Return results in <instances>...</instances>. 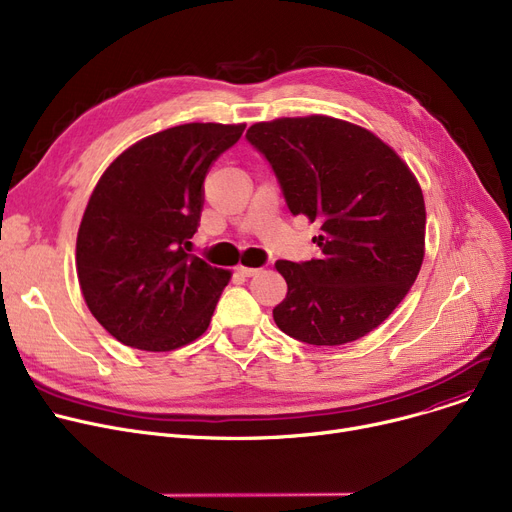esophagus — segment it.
Segmentation results:
<instances>
[{
  "label": "esophagus",
  "instance_id": "34e87169",
  "mask_svg": "<svg viewBox=\"0 0 512 512\" xmlns=\"http://www.w3.org/2000/svg\"><path fill=\"white\" fill-rule=\"evenodd\" d=\"M236 272H238V274H242V276L251 278V276L259 274V267H247V265H238V267H236Z\"/></svg>",
  "mask_w": 512,
  "mask_h": 512
}]
</instances>
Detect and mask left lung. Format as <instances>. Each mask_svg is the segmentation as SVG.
Returning <instances> with one entry per match:
<instances>
[{"mask_svg": "<svg viewBox=\"0 0 512 512\" xmlns=\"http://www.w3.org/2000/svg\"><path fill=\"white\" fill-rule=\"evenodd\" d=\"M247 141L272 166L290 213L321 230L317 259L276 263L288 292L274 321L313 346L359 340L421 270L425 203L415 176L375 134L328 116L259 122Z\"/></svg>", "mask_w": 512, "mask_h": 512, "instance_id": "8db88e82", "label": "left lung"}]
</instances>
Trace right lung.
<instances>
[{
  "label": "right lung",
  "mask_w": 512,
  "mask_h": 512,
  "mask_svg": "<svg viewBox=\"0 0 512 512\" xmlns=\"http://www.w3.org/2000/svg\"><path fill=\"white\" fill-rule=\"evenodd\" d=\"M245 124H182L126 149L105 170L76 238L83 297L116 340L166 353L199 338L230 272L188 255L209 166Z\"/></svg>",
  "instance_id": "add662e5"
}]
</instances>
